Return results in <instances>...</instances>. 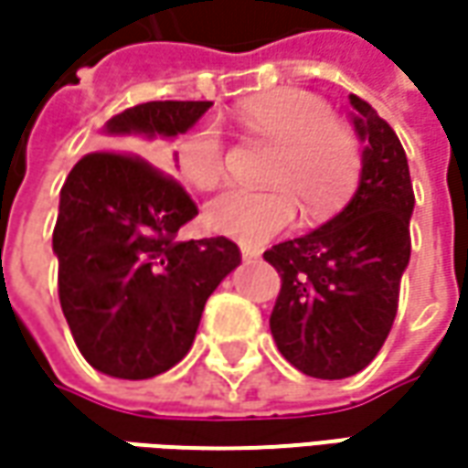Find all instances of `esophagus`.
I'll return each instance as SVG.
<instances>
[{
	"mask_svg": "<svg viewBox=\"0 0 468 468\" xmlns=\"http://www.w3.org/2000/svg\"><path fill=\"white\" fill-rule=\"evenodd\" d=\"M258 258H261V250H258V247H250V244H244V247H242V261L252 262V261H258Z\"/></svg>",
	"mask_w": 468,
	"mask_h": 468,
	"instance_id": "obj_1",
	"label": "esophagus"
}]
</instances>
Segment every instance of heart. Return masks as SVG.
I'll return each mask as SVG.
<instances>
[{
	"instance_id": "1",
	"label": "heart",
	"mask_w": 468,
	"mask_h": 468,
	"mask_svg": "<svg viewBox=\"0 0 468 468\" xmlns=\"http://www.w3.org/2000/svg\"><path fill=\"white\" fill-rule=\"evenodd\" d=\"M237 119L252 135L279 145L265 182L271 189H226L207 203V224L244 244L276 237L297 216H325L341 206L362 179V143L335 122L328 101L307 90H276L244 101ZM226 143L216 122H200L176 143V166L197 187H216L224 176Z\"/></svg>"
}]
</instances>
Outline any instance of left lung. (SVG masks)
I'll list each match as a JSON object with an SVG mask.
<instances>
[{
	"label": "left lung",
	"instance_id": "8db88e82",
	"mask_svg": "<svg viewBox=\"0 0 468 468\" xmlns=\"http://www.w3.org/2000/svg\"><path fill=\"white\" fill-rule=\"evenodd\" d=\"M351 106L367 148L349 206L262 255L281 276L271 313L276 346L299 372L320 380L356 375L378 356L411 255L414 189L404 145L367 101L351 96Z\"/></svg>",
	"mask_w": 468,
	"mask_h": 468
}]
</instances>
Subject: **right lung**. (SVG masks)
Returning a JSON list of instances; mask_svg holds the SVG:
<instances>
[{"mask_svg": "<svg viewBox=\"0 0 468 468\" xmlns=\"http://www.w3.org/2000/svg\"><path fill=\"white\" fill-rule=\"evenodd\" d=\"M210 101H148L109 135L174 137ZM197 206L171 174L122 151L82 155L64 179L54 252L59 304L90 367L122 380L171 369L195 341L207 297L242 262L226 237L176 242Z\"/></svg>", "mask_w": 468, "mask_h": 468, "instance_id": "obj_1", "label": "right lung"}]
</instances>
